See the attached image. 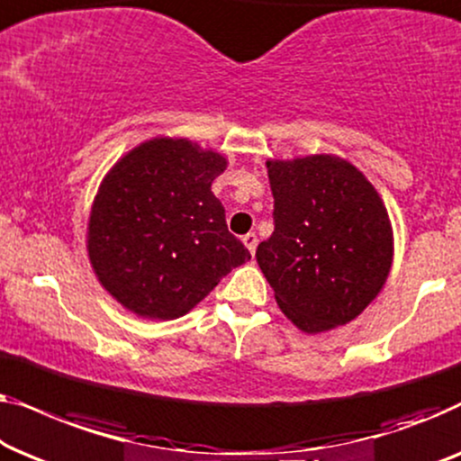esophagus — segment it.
Returning a JSON list of instances; mask_svg holds the SVG:
<instances>
[{
	"instance_id": "1",
	"label": "esophagus",
	"mask_w": 461,
	"mask_h": 461,
	"mask_svg": "<svg viewBox=\"0 0 461 461\" xmlns=\"http://www.w3.org/2000/svg\"><path fill=\"white\" fill-rule=\"evenodd\" d=\"M242 242H244V246L246 249L250 250V255H255V250H257V244H258V238H257V233H246V236H242Z\"/></svg>"
}]
</instances>
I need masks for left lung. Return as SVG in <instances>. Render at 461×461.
<instances>
[{
    "label": "left lung",
    "instance_id": "obj_1",
    "mask_svg": "<svg viewBox=\"0 0 461 461\" xmlns=\"http://www.w3.org/2000/svg\"><path fill=\"white\" fill-rule=\"evenodd\" d=\"M276 230L257 263L284 315L307 334L345 326L384 286L393 228L380 194L334 154L267 160Z\"/></svg>",
    "mask_w": 461,
    "mask_h": 461
}]
</instances>
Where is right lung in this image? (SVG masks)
Masks as SVG:
<instances>
[{"label":"right lung","instance_id":"1","mask_svg":"<svg viewBox=\"0 0 461 461\" xmlns=\"http://www.w3.org/2000/svg\"><path fill=\"white\" fill-rule=\"evenodd\" d=\"M225 167V157L190 140L154 138L102 179L87 223L89 263L131 313L185 315L250 258L211 192Z\"/></svg>","mask_w":461,"mask_h":461}]
</instances>
